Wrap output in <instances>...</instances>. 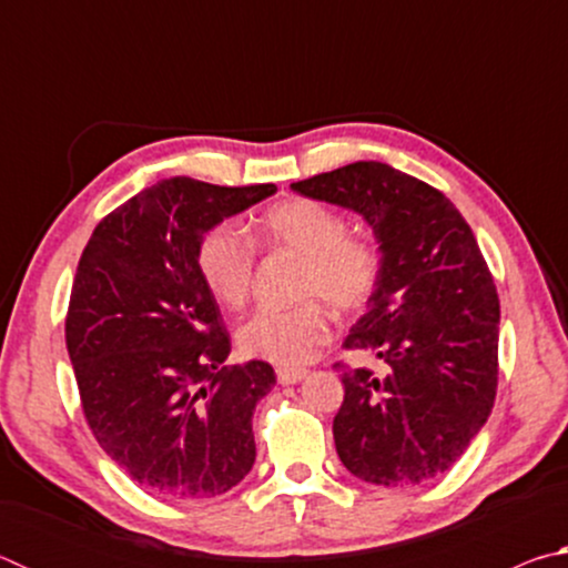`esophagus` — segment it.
<instances>
[{
  "label": "esophagus",
  "mask_w": 568,
  "mask_h": 568,
  "mask_svg": "<svg viewBox=\"0 0 568 568\" xmlns=\"http://www.w3.org/2000/svg\"><path fill=\"white\" fill-rule=\"evenodd\" d=\"M305 376V368H277V383H283V386H295V383H301Z\"/></svg>",
  "instance_id": "34e87169"
}]
</instances>
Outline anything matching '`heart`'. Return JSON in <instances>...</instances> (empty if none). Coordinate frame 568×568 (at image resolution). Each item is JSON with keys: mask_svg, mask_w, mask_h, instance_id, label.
Masks as SVG:
<instances>
[{"mask_svg": "<svg viewBox=\"0 0 568 568\" xmlns=\"http://www.w3.org/2000/svg\"><path fill=\"white\" fill-rule=\"evenodd\" d=\"M257 240L303 257V305L261 307L237 328L240 351L283 368L303 365L331 338V323L318 301L335 313H355L371 301L381 283L376 245L351 235L338 210L318 200H287L267 210L257 225ZM255 253L253 243L230 225L213 227L197 245V273L220 305L240 307L250 293ZM316 301L311 302L310 297Z\"/></svg>", "mask_w": 568, "mask_h": 568, "instance_id": "b5f03b06", "label": "heart"}]
</instances>
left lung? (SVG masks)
<instances>
[{"label": "left lung", "mask_w": 568, "mask_h": 568, "mask_svg": "<svg viewBox=\"0 0 568 568\" xmlns=\"http://www.w3.org/2000/svg\"><path fill=\"white\" fill-rule=\"evenodd\" d=\"M291 187L361 215L381 253V283L343 345L388 373H343L335 450L365 484H426L464 456L496 398L501 311L474 230L444 192L386 162Z\"/></svg>", "instance_id": "8db88e82"}]
</instances>
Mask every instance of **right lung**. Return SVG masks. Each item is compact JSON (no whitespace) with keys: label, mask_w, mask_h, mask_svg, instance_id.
<instances>
[{"label":"right lung","mask_w":568,"mask_h":568,"mask_svg":"<svg viewBox=\"0 0 568 568\" xmlns=\"http://www.w3.org/2000/svg\"><path fill=\"white\" fill-rule=\"evenodd\" d=\"M275 192L162 180L104 217L77 265L64 333L84 418L150 494L220 496L255 464L253 413L275 371L225 365L230 335L197 245Z\"/></svg>","instance_id":"right-lung-1"}]
</instances>
